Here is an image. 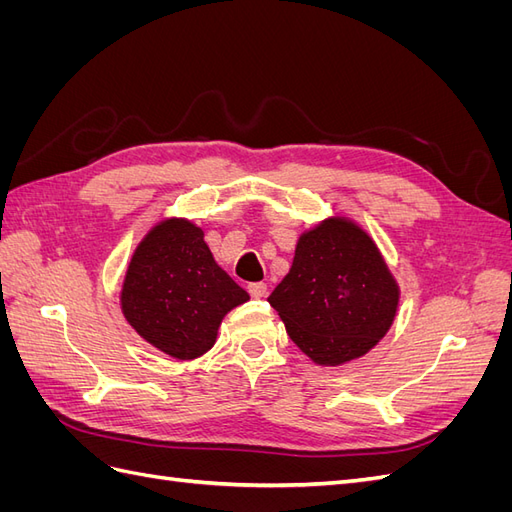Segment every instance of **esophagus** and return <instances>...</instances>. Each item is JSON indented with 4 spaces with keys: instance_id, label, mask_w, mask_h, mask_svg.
<instances>
[{
    "instance_id": "34e87169",
    "label": "esophagus",
    "mask_w": 512,
    "mask_h": 512,
    "mask_svg": "<svg viewBox=\"0 0 512 512\" xmlns=\"http://www.w3.org/2000/svg\"><path fill=\"white\" fill-rule=\"evenodd\" d=\"M247 292L252 294V299H262V297H267V284L265 282H254V284L247 286Z\"/></svg>"
}]
</instances>
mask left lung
Wrapping results in <instances>:
<instances>
[{
    "mask_svg": "<svg viewBox=\"0 0 512 512\" xmlns=\"http://www.w3.org/2000/svg\"><path fill=\"white\" fill-rule=\"evenodd\" d=\"M399 284L369 232L344 215L299 235L290 271L269 303L316 365L361 359L389 333Z\"/></svg>",
    "mask_w": 512,
    "mask_h": 512,
    "instance_id": "1",
    "label": "left lung"
}]
</instances>
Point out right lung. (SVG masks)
Returning a JSON list of instances; mask_svg holds the SVG:
<instances>
[{
  "instance_id": "obj_1",
  "label": "right lung",
  "mask_w": 512,
  "mask_h": 512,
  "mask_svg": "<svg viewBox=\"0 0 512 512\" xmlns=\"http://www.w3.org/2000/svg\"><path fill=\"white\" fill-rule=\"evenodd\" d=\"M245 301L250 294L215 262L203 228L185 218H164L147 230L119 292L130 327L177 361L211 350L224 316Z\"/></svg>"
}]
</instances>
